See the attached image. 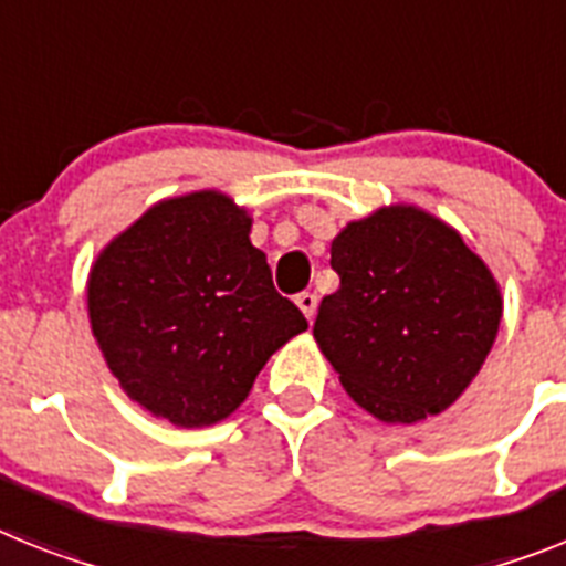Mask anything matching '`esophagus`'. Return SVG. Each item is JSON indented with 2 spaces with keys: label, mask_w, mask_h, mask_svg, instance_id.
I'll return each mask as SVG.
<instances>
[{
  "label": "esophagus",
  "mask_w": 566,
  "mask_h": 566,
  "mask_svg": "<svg viewBox=\"0 0 566 566\" xmlns=\"http://www.w3.org/2000/svg\"><path fill=\"white\" fill-rule=\"evenodd\" d=\"M296 305H298V311L305 313V319L311 322L313 316H316V293H311V291L298 293V296H296Z\"/></svg>",
  "instance_id": "1"
}]
</instances>
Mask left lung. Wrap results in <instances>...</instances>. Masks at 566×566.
Listing matches in <instances>:
<instances>
[{
  "label": "left lung",
  "mask_w": 566,
  "mask_h": 566,
  "mask_svg": "<svg viewBox=\"0 0 566 566\" xmlns=\"http://www.w3.org/2000/svg\"><path fill=\"white\" fill-rule=\"evenodd\" d=\"M339 291L313 339L350 400L386 426H415L467 391L495 345L501 284L458 230L417 203H388L331 241Z\"/></svg>",
  "instance_id": "left-lung-1"
}]
</instances>
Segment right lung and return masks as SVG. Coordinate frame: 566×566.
<instances>
[{"label": "right lung", "mask_w": 566, "mask_h": 566, "mask_svg": "<svg viewBox=\"0 0 566 566\" xmlns=\"http://www.w3.org/2000/svg\"><path fill=\"white\" fill-rule=\"evenodd\" d=\"M253 216L221 189L151 203L92 261L97 348L132 402L180 429L216 426L250 397L307 322L275 293Z\"/></svg>", "instance_id": "add662e5"}]
</instances>
